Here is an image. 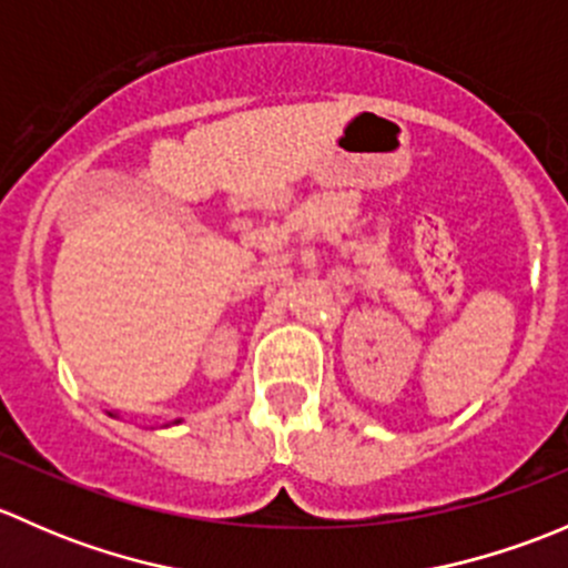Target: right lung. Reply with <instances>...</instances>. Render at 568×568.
I'll return each instance as SVG.
<instances>
[{"label": "right lung", "mask_w": 568, "mask_h": 568, "mask_svg": "<svg viewBox=\"0 0 568 568\" xmlns=\"http://www.w3.org/2000/svg\"><path fill=\"white\" fill-rule=\"evenodd\" d=\"M112 417H114V415H112ZM175 423H181V420H175Z\"/></svg>", "instance_id": "1"}]
</instances>
